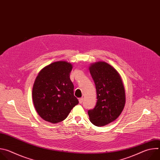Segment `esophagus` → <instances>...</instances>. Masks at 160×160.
<instances>
[{"label": "esophagus", "instance_id": "esophagus-1", "mask_svg": "<svg viewBox=\"0 0 160 160\" xmlns=\"http://www.w3.org/2000/svg\"><path fill=\"white\" fill-rule=\"evenodd\" d=\"M78 101H79V102L81 104V103H82V102L83 101V98H80L79 99H78Z\"/></svg>", "mask_w": 160, "mask_h": 160}]
</instances>
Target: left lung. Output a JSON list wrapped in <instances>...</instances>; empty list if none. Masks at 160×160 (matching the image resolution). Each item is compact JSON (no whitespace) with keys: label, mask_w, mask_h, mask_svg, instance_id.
Listing matches in <instances>:
<instances>
[{"label":"left lung","mask_w":160,"mask_h":160,"mask_svg":"<svg viewBox=\"0 0 160 160\" xmlns=\"http://www.w3.org/2000/svg\"><path fill=\"white\" fill-rule=\"evenodd\" d=\"M89 71L96 88L97 102L88 111L90 121L98 127L115 121L122 112L125 104V91L120 73L104 61L91 64Z\"/></svg>","instance_id":"obj_1"}]
</instances>
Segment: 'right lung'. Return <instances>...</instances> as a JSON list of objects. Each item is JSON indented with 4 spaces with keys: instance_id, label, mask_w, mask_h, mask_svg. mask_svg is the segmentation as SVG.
<instances>
[{
    "instance_id": "1",
    "label": "right lung",
    "mask_w": 160,
    "mask_h": 160,
    "mask_svg": "<svg viewBox=\"0 0 160 160\" xmlns=\"http://www.w3.org/2000/svg\"><path fill=\"white\" fill-rule=\"evenodd\" d=\"M73 65L67 61L52 62L40 71L33 83L32 99L35 110L45 121L59 123L78 104L70 75Z\"/></svg>"
}]
</instances>
